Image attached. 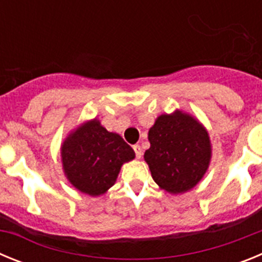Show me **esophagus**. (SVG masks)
Masks as SVG:
<instances>
[{
  "label": "esophagus",
  "mask_w": 262,
  "mask_h": 262,
  "mask_svg": "<svg viewBox=\"0 0 262 262\" xmlns=\"http://www.w3.org/2000/svg\"><path fill=\"white\" fill-rule=\"evenodd\" d=\"M133 148H134V151H135L136 159H142V156H143L142 147H140V145H139V144H136V145H134Z\"/></svg>",
  "instance_id": "esophagus-1"
}]
</instances>
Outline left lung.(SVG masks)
<instances>
[{"instance_id": "left-lung-1", "label": "left lung", "mask_w": 262, "mask_h": 262, "mask_svg": "<svg viewBox=\"0 0 262 262\" xmlns=\"http://www.w3.org/2000/svg\"><path fill=\"white\" fill-rule=\"evenodd\" d=\"M151 147L144 154L154 181L177 195L191 190L211 161V142L200 120L182 110L161 114L148 131Z\"/></svg>"}]
</instances>
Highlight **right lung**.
Returning a JSON list of instances; mask_svg holds the SVG:
<instances>
[{"label":"right lung","instance_id":"add662e5","mask_svg":"<svg viewBox=\"0 0 262 262\" xmlns=\"http://www.w3.org/2000/svg\"><path fill=\"white\" fill-rule=\"evenodd\" d=\"M60 154L67 180L90 196L105 194L117 181L122 165L135 159L122 136L107 131L97 118L72 129Z\"/></svg>","mask_w":262,"mask_h":262}]
</instances>
